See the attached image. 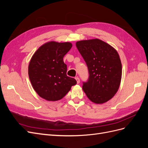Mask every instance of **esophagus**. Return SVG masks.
Returning a JSON list of instances; mask_svg holds the SVG:
<instances>
[{"mask_svg": "<svg viewBox=\"0 0 148 148\" xmlns=\"http://www.w3.org/2000/svg\"><path fill=\"white\" fill-rule=\"evenodd\" d=\"M75 79L77 80V84H79V82H80V81H79V78L78 77H76V78H75Z\"/></svg>", "mask_w": 148, "mask_h": 148, "instance_id": "34e87169", "label": "esophagus"}]
</instances>
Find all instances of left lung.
I'll list each match as a JSON object with an SVG mask.
<instances>
[{
  "label": "left lung",
  "mask_w": 148,
  "mask_h": 148,
  "mask_svg": "<svg viewBox=\"0 0 148 148\" xmlns=\"http://www.w3.org/2000/svg\"><path fill=\"white\" fill-rule=\"evenodd\" d=\"M87 65L89 78L83 89L88 99L103 104L112 98L119 88L122 78V63L117 51L99 39L76 42Z\"/></svg>",
  "instance_id": "left-lung-1"
}]
</instances>
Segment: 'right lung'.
I'll return each instance as SVG.
<instances>
[{
    "instance_id": "add662e5",
    "label": "right lung",
    "mask_w": 148,
    "mask_h": 148,
    "mask_svg": "<svg viewBox=\"0 0 148 148\" xmlns=\"http://www.w3.org/2000/svg\"><path fill=\"white\" fill-rule=\"evenodd\" d=\"M72 47L69 42L51 41L35 52L29 62L28 75L34 91L43 99L56 101L62 99L77 84L66 75L63 58Z\"/></svg>"
}]
</instances>
